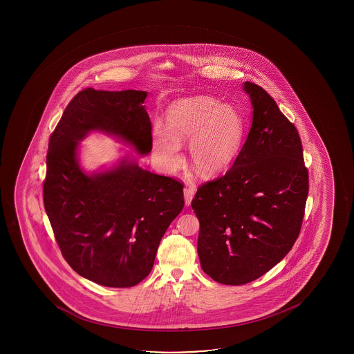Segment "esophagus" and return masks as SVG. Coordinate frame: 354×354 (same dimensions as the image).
<instances>
[{
  "mask_svg": "<svg viewBox=\"0 0 354 354\" xmlns=\"http://www.w3.org/2000/svg\"><path fill=\"white\" fill-rule=\"evenodd\" d=\"M184 199H185V205L189 207L192 204V198H194V192L190 187H184Z\"/></svg>",
  "mask_w": 354,
  "mask_h": 354,
  "instance_id": "34e87169",
  "label": "esophagus"
}]
</instances>
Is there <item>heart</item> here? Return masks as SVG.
<instances>
[{"label":"heart","instance_id":"heart-1","mask_svg":"<svg viewBox=\"0 0 354 354\" xmlns=\"http://www.w3.org/2000/svg\"><path fill=\"white\" fill-rule=\"evenodd\" d=\"M167 127L153 129V151L162 167L182 162L180 142H189L192 165L201 174H215L234 160L243 142V117L232 106L207 95L175 102L167 112Z\"/></svg>","mask_w":354,"mask_h":354}]
</instances>
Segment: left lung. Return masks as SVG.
<instances>
[{"label":"left lung","instance_id":"obj_1","mask_svg":"<svg viewBox=\"0 0 354 354\" xmlns=\"http://www.w3.org/2000/svg\"><path fill=\"white\" fill-rule=\"evenodd\" d=\"M252 124L232 167L199 185L201 267L222 285L257 280L295 243L305 216L308 170L297 127L261 86L244 82Z\"/></svg>","mask_w":354,"mask_h":354}]
</instances>
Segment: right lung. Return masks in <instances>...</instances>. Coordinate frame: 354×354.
<instances>
[{
    "mask_svg": "<svg viewBox=\"0 0 354 354\" xmlns=\"http://www.w3.org/2000/svg\"><path fill=\"white\" fill-rule=\"evenodd\" d=\"M147 95L80 91L49 138L44 204L54 237L74 272L105 287H133L150 274L162 236L184 207L182 182L142 170L134 159L92 176L77 164V142L92 130L114 134L147 155Z\"/></svg>",
    "mask_w": 354,
    "mask_h": 354,
    "instance_id": "add662e5",
    "label": "right lung"
}]
</instances>
